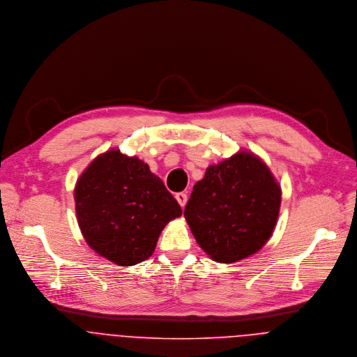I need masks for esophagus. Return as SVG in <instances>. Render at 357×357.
Listing matches in <instances>:
<instances>
[{
	"mask_svg": "<svg viewBox=\"0 0 357 357\" xmlns=\"http://www.w3.org/2000/svg\"><path fill=\"white\" fill-rule=\"evenodd\" d=\"M174 198L177 199V202L180 204V206H181V207H184V206H185V204H187V199H188V198H187V194H185V192H177V194L174 195Z\"/></svg>",
	"mask_w": 357,
	"mask_h": 357,
	"instance_id": "34e87169",
	"label": "esophagus"
}]
</instances>
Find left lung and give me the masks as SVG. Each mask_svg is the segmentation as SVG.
Segmentation results:
<instances>
[{"label": "left lung", "mask_w": 357, "mask_h": 357, "mask_svg": "<svg viewBox=\"0 0 357 357\" xmlns=\"http://www.w3.org/2000/svg\"><path fill=\"white\" fill-rule=\"evenodd\" d=\"M282 190L255 153L239 151L211 165L194 185L184 217L206 255L231 264L255 255L271 238Z\"/></svg>", "instance_id": "1"}]
</instances>
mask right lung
Segmentation results:
<instances>
[{"instance_id": "add662e5", "label": "right lung", "mask_w": 357, "mask_h": 357, "mask_svg": "<svg viewBox=\"0 0 357 357\" xmlns=\"http://www.w3.org/2000/svg\"><path fill=\"white\" fill-rule=\"evenodd\" d=\"M74 199L86 243L119 266L150 258L165 225L183 213L147 163L119 150L91 162L75 184Z\"/></svg>"}]
</instances>
